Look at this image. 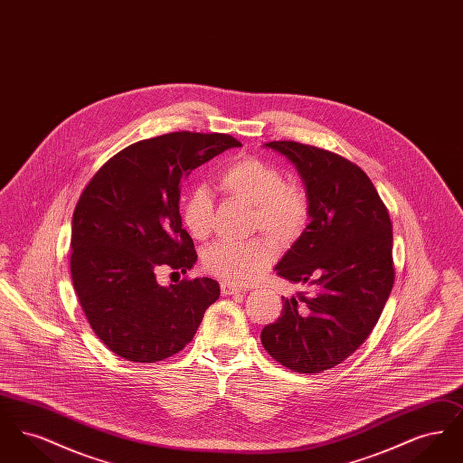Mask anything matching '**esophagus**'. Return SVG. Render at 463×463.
<instances>
[{"instance_id": "obj_1", "label": "esophagus", "mask_w": 463, "mask_h": 463, "mask_svg": "<svg viewBox=\"0 0 463 463\" xmlns=\"http://www.w3.org/2000/svg\"><path fill=\"white\" fill-rule=\"evenodd\" d=\"M222 295H236V293H240L242 291V287L240 285H234V283H229V281H223L221 283Z\"/></svg>"}]
</instances>
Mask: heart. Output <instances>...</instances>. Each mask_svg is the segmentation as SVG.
<instances>
[{"mask_svg":"<svg viewBox=\"0 0 463 463\" xmlns=\"http://www.w3.org/2000/svg\"><path fill=\"white\" fill-rule=\"evenodd\" d=\"M219 187L229 199L251 206V229H260L278 244L302 238L310 219L304 189L289 185L283 172L260 157L246 156L229 163L219 176ZM182 217L191 236L206 240L215 223V208L204 187L193 189L182 204ZM274 250L265 240L244 242L217 241L203 251V265L229 283L253 281Z\"/></svg>","mask_w":463,"mask_h":463,"instance_id":"b5f03b06","label":"heart"}]
</instances>
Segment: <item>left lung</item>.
<instances>
[{
  "label": "left lung",
  "mask_w": 463,
  "mask_h": 463,
  "mask_svg": "<svg viewBox=\"0 0 463 463\" xmlns=\"http://www.w3.org/2000/svg\"><path fill=\"white\" fill-rule=\"evenodd\" d=\"M265 147L287 156L304 180L310 222L276 265L304 287L260 340L297 373H321L370 336L394 285L392 222L370 176L330 151L291 140Z\"/></svg>",
  "instance_id": "8db88e82"
}]
</instances>
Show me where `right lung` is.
<instances>
[{
  "label": "right lung",
  "mask_w": 463,
  "mask_h": 463,
  "mask_svg": "<svg viewBox=\"0 0 463 463\" xmlns=\"http://www.w3.org/2000/svg\"><path fill=\"white\" fill-rule=\"evenodd\" d=\"M241 142L225 133L174 132L125 147L91 176L71 231V276L91 330L112 353L156 363L182 351L219 297L215 279L161 287L159 267L196 264L182 227L180 184Z\"/></svg>",
  "instance_id": "obj_1"
}]
</instances>
